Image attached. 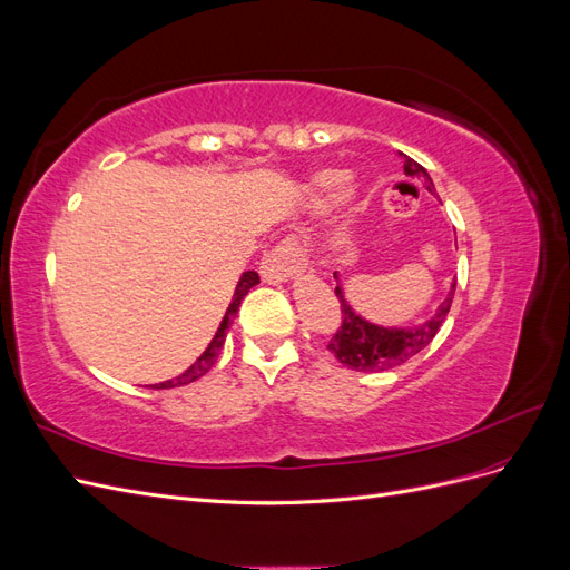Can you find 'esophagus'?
<instances>
[{
	"instance_id": "obj_1",
	"label": "esophagus",
	"mask_w": 570,
	"mask_h": 570,
	"mask_svg": "<svg viewBox=\"0 0 570 570\" xmlns=\"http://www.w3.org/2000/svg\"><path fill=\"white\" fill-rule=\"evenodd\" d=\"M262 275L268 283H281L292 278L295 273H302L306 268V252L299 243L297 235L285 237L281 245H275L264 258H262Z\"/></svg>"
}]
</instances>
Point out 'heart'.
I'll return each mask as SVG.
<instances>
[{
  "label": "heart",
  "instance_id": "1",
  "mask_svg": "<svg viewBox=\"0 0 570 570\" xmlns=\"http://www.w3.org/2000/svg\"><path fill=\"white\" fill-rule=\"evenodd\" d=\"M344 183H347V176H344L342 170H335V168L318 170V174L306 185V197L321 209V206L331 204L342 193Z\"/></svg>",
  "mask_w": 570,
  "mask_h": 570
}]
</instances>
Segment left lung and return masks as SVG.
Returning <instances> with one entry per match:
<instances>
[{
  "label": "left lung",
  "mask_w": 570,
  "mask_h": 570,
  "mask_svg": "<svg viewBox=\"0 0 570 570\" xmlns=\"http://www.w3.org/2000/svg\"><path fill=\"white\" fill-rule=\"evenodd\" d=\"M404 174L425 178L428 189L433 187V183H430V178L425 174V168L409 157L404 159ZM454 289L456 287L452 285V292L446 295V299L438 308V314L430 321H425L416 327H381V325H373L361 316H356L350 308V304L344 302L342 289L337 285L335 295L340 299L342 323L337 325V331L331 337V342H327V350L335 354V358L342 366H347L352 371L381 373V371H387L394 366H402L404 361L416 356L421 350L428 347L430 342H433V337L440 331V325L444 323L446 314H450Z\"/></svg>",
  "instance_id": "left-lung-1"
}]
</instances>
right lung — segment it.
I'll return each mask as SVG.
<instances>
[{"label": "right lung", "mask_w": 570, "mask_h": 570, "mask_svg": "<svg viewBox=\"0 0 570 570\" xmlns=\"http://www.w3.org/2000/svg\"><path fill=\"white\" fill-rule=\"evenodd\" d=\"M258 283V273L256 271H247V273H243V278H239V283H237V289H235V297H233V302H230V306H228V312H226V316H223V321H220V327H218V333L214 335V340H212V344L209 347H206V352L195 361L193 366H189L183 375H178V377H174V381H166V383H159V385H154L157 390H168V387H180V385H187V383H193V381H197V377H202L204 373H209V368L216 364V358H218V354H220V347H223V342H226V335H228V327H230V323H233V318H235V314H237V308H239V302L245 299V295L247 292L254 287Z\"/></svg>", "instance_id": "obj_1"}]
</instances>
